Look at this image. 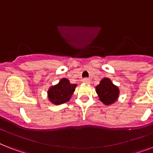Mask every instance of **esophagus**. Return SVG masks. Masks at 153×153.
Instances as JSON below:
<instances>
[{"label": "esophagus", "mask_w": 153, "mask_h": 153, "mask_svg": "<svg viewBox=\"0 0 153 153\" xmlns=\"http://www.w3.org/2000/svg\"><path fill=\"white\" fill-rule=\"evenodd\" d=\"M82 82H83L84 83H90V82H91V80L88 79H84L83 80H82Z\"/></svg>", "instance_id": "obj_1"}]
</instances>
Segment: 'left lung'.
Wrapping results in <instances>:
<instances>
[{
  "instance_id": "1",
  "label": "left lung",
  "mask_w": 153,
  "mask_h": 153,
  "mask_svg": "<svg viewBox=\"0 0 153 153\" xmlns=\"http://www.w3.org/2000/svg\"><path fill=\"white\" fill-rule=\"evenodd\" d=\"M96 92L99 97V100L106 105L114 104L117 100L120 91L108 78L102 79L100 83L96 86Z\"/></svg>"
}]
</instances>
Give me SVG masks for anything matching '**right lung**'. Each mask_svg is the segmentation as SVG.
I'll list each match as a JSON object with an SVG mask.
<instances>
[{
  "mask_svg": "<svg viewBox=\"0 0 153 153\" xmlns=\"http://www.w3.org/2000/svg\"><path fill=\"white\" fill-rule=\"evenodd\" d=\"M77 85L71 84L67 79H62L55 86H51L48 91L49 101L55 105H61L68 102L75 91Z\"/></svg>",
  "mask_w": 153,
  "mask_h": 153,
  "instance_id": "add662e5",
  "label": "right lung"
}]
</instances>
